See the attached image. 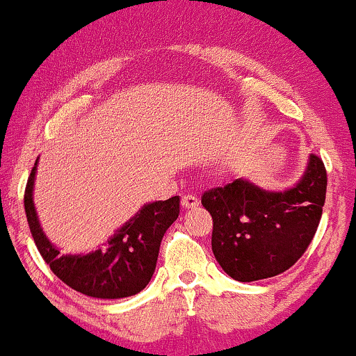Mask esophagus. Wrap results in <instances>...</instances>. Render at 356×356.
I'll return each instance as SVG.
<instances>
[{
    "mask_svg": "<svg viewBox=\"0 0 356 356\" xmlns=\"http://www.w3.org/2000/svg\"><path fill=\"white\" fill-rule=\"evenodd\" d=\"M181 204L185 209H195L200 206V200L195 195H185L181 198Z\"/></svg>",
    "mask_w": 356,
    "mask_h": 356,
    "instance_id": "obj_1",
    "label": "esophagus"
}]
</instances>
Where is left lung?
<instances>
[{"label":"left lung","instance_id":"1","mask_svg":"<svg viewBox=\"0 0 356 356\" xmlns=\"http://www.w3.org/2000/svg\"><path fill=\"white\" fill-rule=\"evenodd\" d=\"M327 193L322 158L310 155L292 188L266 191L238 178L201 196L213 218V252L229 277L252 282L296 264L312 243Z\"/></svg>","mask_w":356,"mask_h":356}]
</instances>
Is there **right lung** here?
I'll return each mask as SVG.
<instances>
[{
  "mask_svg": "<svg viewBox=\"0 0 356 356\" xmlns=\"http://www.w3.org/2000/svg\"><path fill=\"white\" fill-rule=\"evenodd\" d=\"M38 160L26 185L24 209L38 251L51 270L74 291L95 299H124L143 291L155 272L161 239L179 214L178 196L145 204L97 251L60 254L44 234L34 208Z\"/></svg>",
  "mask_w": 356,
  "mask_h": 356,
  "instance_id": "1",
  "label": "right lung"
}]
</instances>
